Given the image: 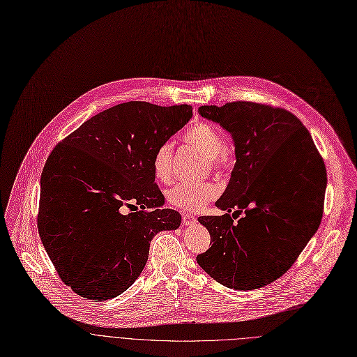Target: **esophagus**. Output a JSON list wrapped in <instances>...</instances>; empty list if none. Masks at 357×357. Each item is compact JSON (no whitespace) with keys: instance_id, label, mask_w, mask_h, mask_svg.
<instances>
[{"instance_id":"esophagus-1","label":"esophagus","mask_w":357,"mask_h":357,"mask_svg":"<svg viewBox=\"0 0 357 357\" xmlns=\"http://www.w3.org/2000/svg\"><path fill=\"white\" fill-rule=\"evenodd\" d=\"M196 221V218L193 217V215H190V214H182V222H183V225H192L193 222Z\"/></svg>"}]
</instances>
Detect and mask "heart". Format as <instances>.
Here are the masks:
<instances>
[{
	"instance_id": "obj_1",
	"label": "heart",
	"mask_w": 357,
	"mask_h": 357,
	"mask_svg": "<svg viewBox=\"0 0 357 357\" xmlns=\"http://www.w3.org/2000/svg\"><path fill=\"white\" fill-rule=\"evenodd\" d=\"M186 144L199 150L207 160L211 169L224 172L232 164V154L229 147L222 143L221 133L208 123H197L192 126L185 135ZM172 157L174 146L167 142L162 143L154 155V174L161 182H168L172 176ZM220 195V186L213 182L206 183H178L167 193L168 202L185 211H200L206 204Z\"/></svg>"
}]
</instances>
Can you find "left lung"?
I'll use <instances>...</instances> for the list:
<instances>
[{
    "instance_id": "obj_1",
    "label": "left lung",
    "mask_w": 357,
    "mask_h": 357,
    "mask_svg": "<svg viewBox=\"0 0 357 357\" xmlns=\"http://www.w3.org/2000/svg\"><path fill=\"white\" fill-rule=\"evenodd\" d=\"M199 113L232 136L236 162L215 202L225 214L199 217L211 247L196 261L225 287H264L293 266L321 224L324 160L300 119L283 107L236 100Z\"/></svg>"
}]
</instances>
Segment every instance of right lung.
Returning <instances> with one entry per match:
<instances>
[{
  "mask_svg": "<svg viewBox=\"0 0 357 357\" xmlns=\"http://www.w3.org/2000/svg\"><path fill=\"white\" fill-rule=\"evenodd\" d=\"M190 117V105L121 103L50 153L38 229L60 279L78 296L102 301L126 291L146 266L154 235L179 227L181 214L161 208L153 162Z\"/></svg>",
  "mask_w": 357,
  "mask_h": 357,
  "instance_id": "1",
  "label": "right lung"
}]
</instances>
